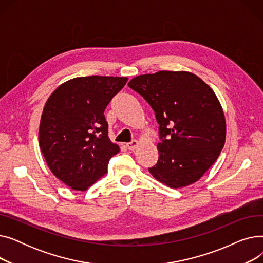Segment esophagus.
Wrapping results in <instances>:
<instances>
[{"label":"esophagus","instance_id":"obj_1","mask_svg":"<svg viewBox=\"0 0 263 263\" xmlns=\"http://www.w3.org/2000/svg\"><path fill=\"white\" fill-rule=\"evenodd\" d=\"M137 146H139V142H137L136 140H132L130 143L127 144V147H128L130 150H134Z\"/></svg>","mask_w":263,"mask_h":263}]
</instances>
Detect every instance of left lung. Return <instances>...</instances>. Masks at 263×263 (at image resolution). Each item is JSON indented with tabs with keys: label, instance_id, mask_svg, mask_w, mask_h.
Returning a JSON list of instances; mask_svg holds the SVG:
<instances>
[{
	"label": "left lung",
	"instance_id": "8db88e82",
	"mask_svg": "<svg viewBox=\"0 0 263 263\" xmlns=\"http://www.w3.org/2000/svg\"><path fill=\"white\" fill-rule=\"evenodd\" d=\"M128 85L153 107L159 123V160L150 174L173 189L199 180L226 140L224 112L212 88L187 71L142 74Z\"/></svg>",
	"mask_w": 263,
	"mask_h": 263
}]
</instances>
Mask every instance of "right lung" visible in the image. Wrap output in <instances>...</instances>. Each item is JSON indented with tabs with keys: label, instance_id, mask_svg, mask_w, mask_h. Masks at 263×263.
I'll return each mask as SVG.
<instances>
[{
	"label": "right lung",
	"instance_id": "obj_1",
	"mask_svg": "<svg viewBox=\"0 0 263 263\" xmlns=\"http://www.w3.org/2000/svg\"><path fill=\"white\" fill-rule=\"evenodd\" d=\"M128 78L81 77L69 80L47 100L39 146L53 175L76 191H86L107 173L119 147L108 139L104 109Z\"/></svg>",
	"mask_w": 263,
	"mask_h": 263
}]
</instances>
